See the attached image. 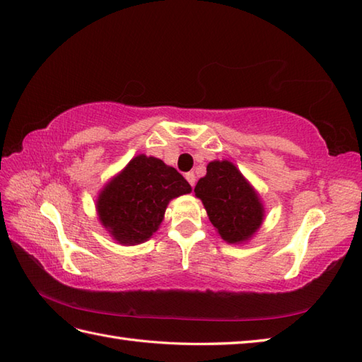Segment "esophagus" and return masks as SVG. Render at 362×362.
<instances>
[{"instance_id":"esophagus-1","label":"esophagus","mask_w":362,"mask_h":362,"mask_svg":"<svg viewBox=\"0 0 362 362\" xmlns=\"http://www.w3.org/2000/svg\"><path fill=\"white\" fill-rule=\"evenodd\" d=\"M186 180H187V182L190 184L192 186V189H194V186H195V181H197V178H195V175L192 173V172H189V173H186Z\"/></svg>"}]
</instances>
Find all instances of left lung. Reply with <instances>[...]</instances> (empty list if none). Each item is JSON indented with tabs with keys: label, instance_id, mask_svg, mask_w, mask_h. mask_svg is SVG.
<instances>
[{
	"label": "left lung",
	"instance_id": "1",
	"mask_svg": "<svg viewBox=\"0 0 362 362\" xmlns=\"http://www.w3.org/2000/svg\"><path fill=\"white\" fill-rule=\"evenodd\" d=\"M195 195L203 202L209 220L229 243L247 240L263 221L259 197L229 160L209 163L206 176L197 182Z\"/></svg>",
	"mask_w": 362,
	"mask_h": 362
}]
</instances>
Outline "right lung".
I'll return each mask as SVG.
<instances>
[{"instance_id":"1","label":"right lung","mask_w":362,"mask_h":362,"mask_svg":"<svg viewBox=\"0 0 362 362\" xmlns=\"http://www.w3.org/2000/svg\"><path fill=\"white\" fill-rule=\"evenodd\" d=\"M190 190L173 167L139 155L103 189L98 199L100 221L119 243H141L158 229L168 202Z\"/></svg>"}]
</instances>
